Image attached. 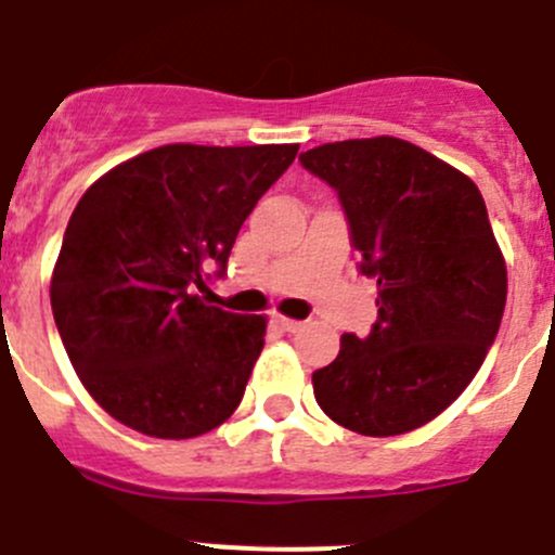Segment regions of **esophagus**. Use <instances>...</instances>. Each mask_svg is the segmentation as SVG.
Wrapping results in <instances>:
<instances>
[{
    "label": "esophagus",
    "mask_w": 555,
    "mask_h": 555,
    "mask_svg": "<svg viewBox=\"0 0 555 555\" xmlns=\"http://www.w3.org/2000/svg\"><path fill=\"white\" fill-rule=\"evenodd\" d=\"M274 324H278L283 333H297V330L302 327V322H297V319H288V317H274Z\"/></svg>",
    "instance_id": "esophagus-1"
}]
</instances>
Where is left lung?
Returning <instances> with one entry per match:
<instances>
[{
    "label": "left lung",
    "instance_id": "obj_1",
    "mask_svg": "<svg viewBox=\"0 0 555 555\" xmlns=\"http://www.w3.org/2000/svg\"><path fill=\"white\" fill-rule=\"evenodd\" d=\"M299 162L338 192L379 292L369 338L340 335L338 358L313 371L319 406L358 435L418 429L470 385L501 327L506 261L485 197L399 137L327 142Z\"/></svg>",
    "mask_w": 555,
    "mask_h": 555
}]
</instances>
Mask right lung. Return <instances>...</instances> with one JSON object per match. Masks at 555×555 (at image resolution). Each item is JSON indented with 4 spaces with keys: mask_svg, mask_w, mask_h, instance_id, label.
I'll use <instances>...</instances> for the list:
<instances>
[{
    "mask_svg": "<svg viewBox=\"0 0 555 555\" xmlns=\"http://www.w3.org/2000/svg\"><path fill=\"white\" fill-rule=\"evenodd\" d=\"M297 151L172 142L112 167L76 203L49 294L81 385L112 418L162 440L231 418L267 317L197 292Z\"/></svg>",
    "mask_w": 555,
    "mask_h": 555,
    "instance_id": "obj_1",
    "label": "right lung"
}]
</instances>
